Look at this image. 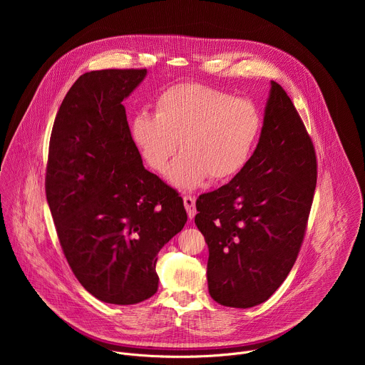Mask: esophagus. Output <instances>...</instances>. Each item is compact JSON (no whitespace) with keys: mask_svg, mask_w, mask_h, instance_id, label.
Returning <instances> with one entry per match:
<instances>
[{"mask_svg":"<svg viewBox=\"0 0 365 365\" xmlns=\"http://www.w3.org/2000/svg\"><path fill=\"white\" fill-rule=\"evenodd\" d=\"M195 197L187 195V196H183V203H185V207H186V212H187V217L192 220L195 215H196V205H195Z\"/></svg>","mask_w":365,"mask_h":365,"instance_id":"obj_1","label":"esophagus"}]
</instances>
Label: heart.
<instances>
[{"mask_svg": "<svg viewBox=\"0 0 365 365\" xmlns=\"http://www.w3.org/2000/svg\"><path fill=\"white\" fill-rule=\"evenodd\" d=\"M154 111L133 118V141L144 162L159 173L168 169L180 141L183 153L168 175L180 189H195L206 178L227 180L241 172L263 125L252 101L196 82L165 89L155 98Z\"/></svg>", "mask_w": 365, "mask_h": 365, "instance_id": "1", "label": "heart"}]
</instances>
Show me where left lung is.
Wrapping results in <instances>:
<instances>
[{
	"label": "left lung",
	"mask_w": 365,
	"mask_h": 365,
	"mask_svg": "<svg viewBox=\"0 0 365 365\" xmlns=\"http://www.w3.org/2000/svg\"><path fill=\"white\" fill-rule=\"evenodd\" d=\"M315 147L286 91L272 81L258 144L241 172L196 200L210 248L207 289L230 307L266 302L300 251L317 187Z\"/></svg>",
	"instance_id": "obj_1"
}]
</instances>
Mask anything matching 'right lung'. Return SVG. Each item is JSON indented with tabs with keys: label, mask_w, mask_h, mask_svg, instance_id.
Instances as JSON below:
<instances>
[{
	"label": "right lung",
	"mask_w": 365,
	"mask_h": 365,
	"mask_svg": "<svg viewBox=\"0 0 365 365\" xmlns=\"http://www.w3.org/2000/svg\"><path fill=\"white\" fill-rule=\"evenodd\" d=\"M145 69L83 73L51 128L46 197L61 247L96 299L134 304L159 287L158 254L187 221L183 199L143 166L123 101Z\"/></svg>",
	"instance_id": "1"
}]
</instances>
